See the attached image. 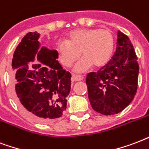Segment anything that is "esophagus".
<instances>
[{
    "label": "esophagus",
    "instance_id": "obj_1",
    "mask_svg": "<svg viewBox=\"0 0 149 149\" xmlns=\"http://www.w3.org/2000/svg\"><path fill=\"white\" fill-rule=\"evenodd\" d=\"M83 77L81 76H78V75H74L73 74L72 75V80L74 81H82L83 80Z\"/></svg>",
    "mask_w": 149,
    "mask_h": 149
}]
</instances>
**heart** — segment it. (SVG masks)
Wrapping results in <instances>:
<instances>
[{
	"mask_svg": "<svg viewBox=\"0 0 149 149\" xmlns=\"http://www.w3.org/2000/svg\"><path fill=\"white\" fill-rule=\"evenodd\" d=\"M114 47V38L107 29H81L72 31L67 41H61L57 52L61 64L71 67L81 55L83 56L74 67V71L82 73L92 66H104L111 57Z\"/></svg>",
	"mask_w": 149,
	"mask_h": 149,
	"instance_id": "heart-1",
	"label": "heart"
}]
</instances>
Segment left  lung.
Wrapping results in <instances>:
<instances>
[{
  "mask_svg": "<svg viewBox=\"0 0 149 149\" xmlns=\"http://www.w3.org/2000/svg\"><path fill=\"white\" fill-rule=\"evenodd\" d=\"M139 65L131 40L117 32L116 51L97 72L86 78L88 95L95 111L113 115L124 110L134 100L138 88Z\"/></svg>",
  "mask_w": 149,
  "mask_h": 149,
  "instance_id": "8db88e82",
  "label": "left lung"
}]
</instances>
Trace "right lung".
I'll return each mask as SVG.
<instances>
[{
    "label": "right lung",
    "mask_w": 149,
    "mask_h": 149,
    "mask_svg": "<svg viewBox=\"0 0 149 149\" xmlns=\"http://www.w3.org/2000/svg\"><path fill=\"white\" fill-rule=\"evenodd\" d=\"M40 36L36 32L27 33L16 47L11 63L13 85L21 110L34 121L49 123L66 109L71 74L56 61V49L41 47Z\"/></svg>",
    "instance_id": "right-lung-1"
}]
</instances>
